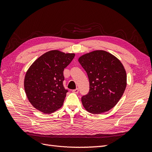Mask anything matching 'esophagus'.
Wrapping results in <instances>:
<instances>
[{"mask_svg": "<svg viewBox=\"0 0 152 152\" xmlns=\"http://www.w3.org/2000/svg\"><path fill=\"white\" fill-rule=\"evenodd\" d=\"M79 89L78 88H76V89H73V91H72V92L73 93H79Z\"/></svg>", "mask_w": 152, "mask_h": 152, "instance_id": "esophagus-1", "label": "esophagus"}]
</instances>
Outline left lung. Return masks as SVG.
Here are the masks:
<instances>
[{
	"mask_svg": "<svg viewBox=\"0 0 152 152\" xmlns=\"http://www.w3.org/2000/svg\"><path fill=\"white\" fill-rule=\"evenodd\" d=\"M88 76L89 91L81 98L89 112L100 114L113 108L126 87L127 75L122 63L104 50H94L79 58Z\"/></svg>",
	"mask_w": 152,
	"mask_h": 152,
	"instance_id": "1",
	"label": "left lung"
}]
</instances>
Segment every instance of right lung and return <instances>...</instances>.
<instances>
[{
  "label": "right lung",
  "instance_id": "add662e5",
  "mask_svg": "<svg viewBox=\"0 0 152 152\" xmlns=\"http://www.w3.org/2000/svg\"><path fill=\"white\" fill-rule=\"evenodd\" d=\"M75 54L50 50L30 66L25 77V91L30 103L39 111L51 113L60 108L68 89L63 86V71Z\"/></svg>",
  "mask_w": 152,
  "mask_h": 152
}]
</instances>
